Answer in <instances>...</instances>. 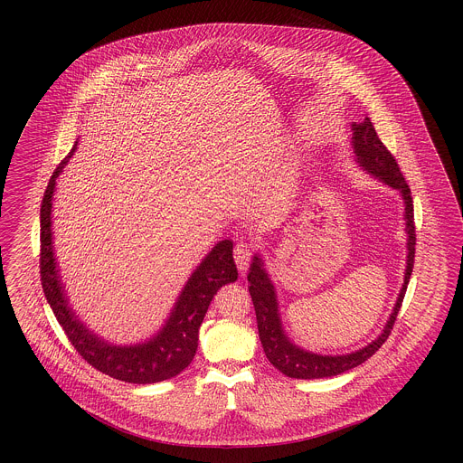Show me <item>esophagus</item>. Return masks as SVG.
I'll return each mask as SVG.
<instances>
[{
    "mask_svg": "<svg viewBox=\"0 0 463 463\" xmlns=\"http://www.w3.org/2000/svg\"><path fill=\"white\" fill-rule=\"evenodd\" d=\"M251 260V244L250 242H238L234 248V262L238 265V270L244 274L248 270V265Z\"/></svg>",
    "mask_w": 463,
    "mask_h": 463,
    "instance_id": "obj_1",
    "label": "esophagus"
}]
</instances>
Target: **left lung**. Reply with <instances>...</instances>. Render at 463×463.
Masks as SVG:
<instances>
[{
    "mask_svg": "<svg viewBox=\"0 0 463 463\" xmlns=\"http://www.w3.org/2000/svg\"><path fill=\"white\" fill-rule=\"evenodd\" d=\"M353 130L354 153L357 156V163L372 175L397 189L404 199V221H406V232H408V260H406L408 265L404 274V285L401 288L396 307L389 323L385 325V330L374 342L366 345L364 349H359L357 353L345 354V355H319V354L307 353L288 340L285 331L281 328L274 287L262 267V260L255 257L248 274V283H250L248 289H250L251 302L257 314L259 336H260L267 359L272 363V366H276L281 373L287 374L289 378L310 380V378L335 376V374L349 372L355 366H359L361 363H364L366 359H370L389 338L392 326L396 323L397 312L402 306V298L410 283V276L413 272L417 234H415L411 191L401 174L396 157L391 155V151L378 138L372 119L364 118L363 123L353 125Z\"/></svg>",
    "mask_w": 463,
    "mask_h": 463,
    "instance_id": "8db88e82",
    "label": "left lung"
}]
</instances>
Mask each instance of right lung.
I'll return each mask as SVG.
<instances>
[{
    "label": "right lung",
    "mask_w": 463,
    "mask_h": 463,
    "mask_svg": "<svg viewBox=\"0 0 463 463\" xmlns=\"http://www.w3.org/2000/svg\"><path fill=\"white\" fill-rule=\"evenodd\" d=\"M76 144L53 172L42 201L40 274L44 297L76 353L95 370L128 383H156L174 378L191 364L198 351L199 326L213 295L219 291V288L238 279V270L232 259V241L223 240L219 242L199 264L185 288L182 289V295L176 300L170 319L166 321L163 330L147 344L118 347L100 340L80 323V319L67 306L64 288L57 274L59 270L52 248L50 213L52 196L55 191V178L66 166V161L74 153Z\"/></svg>",
    "instance_id": "1"
}]
</instances>
